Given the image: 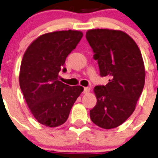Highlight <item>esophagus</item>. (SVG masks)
<instances>
[{"instance_id": "esophagus-1", "label": "esophagus", "mask_w": 158, "mask_h": 158, "mask_svg": "<svg viewBox=\"0 0 158 158\" xmlns=\"http://www.w3.org/2000/svg\"><path fill=\"white\" fill-rule=\"evenodd\" d=\"M89 92H90V88H89V87H84V89H83V93L84 94L89 93Z\"/></svg>"}]
</instances>
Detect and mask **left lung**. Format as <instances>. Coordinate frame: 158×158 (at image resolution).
I'll use <instances>...</instances> for the list:
<instances>
[{
  "label": "left lung",
  "instance_id": "1",
  "mask_svg": "<svg viewBox=\"0 0 158 158\" xmlns=\"http://www.w3.org/2000/svg\"><path fill=\"white\" fill-rule=\"evenodd\" d=\"M85 37L100 76L110 78L106 85L94 89L97 103L90 110V118L100 128H116L131 115L144 89L145 70L141 51L121 30H89Z\"/></svg>",
  "mask_w": 158,
  "mask_h": 158
}]
</instances>
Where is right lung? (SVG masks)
<instances>
[{"instance_id": "add662e5", "label": "right lung", "mask_w": 158, "mask_h": 158, "mask_svg": "<svg viewBox=\"0 0 158 158\" xmlns=\"http://www.w3.org/2000/svg\"><path fill=\"white\" fill-rule=\"evenodd\" d=\"M82 32L63 30L45 33L28 47L20 65L19 82L28 107L39 123L57 127L66 122L83 91L59 81L68 55L82 39Z\"/></svg>"}]
</instances>
